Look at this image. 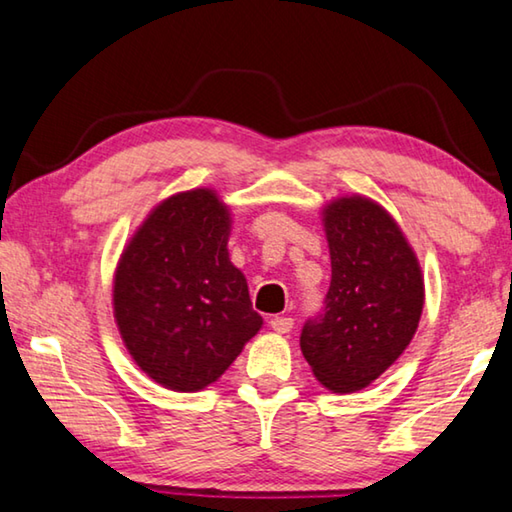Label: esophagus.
Here are the masks:
<instances>
[{"label":"esophagus","mask_w":512,"mask_h":512,"mask_svg":"<svg viewBox=\"0 0 512 512\" xmlns=\"http://www.w3.org/2000/svg\"><path fill=\"white\" fill-rule=\"evenodd\" d=\"M292 317H272L270 320V329L274 331V333H288L290 329H292Z\"/></svg>","instance_id":"1"}]
</instances>
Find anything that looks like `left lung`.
Returning <instances> with one entry per match:
<instances>
[{
	"label": "left lung",
	"mask_w": 512,
	"mask_h": 512,
	"mask_svg": "<svg viewBox=\"0 0 512 512\" xmlns=\"http://www.w3.org/2000/svg\"><path fill=\"white\" fill-rule=\"evenodd\" d=\"M331 254L324 313L306 322L301 354L326 390L358 392L404 354L424 308V274L404 231L363 195L322 208Z\"/></svg>",
	"instance_id": "left-lung-1"
}]
</instances>
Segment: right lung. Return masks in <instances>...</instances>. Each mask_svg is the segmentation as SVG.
Listing matches in <instances>:
<instances>
[{"instance_id": "obj_1", "label": "right lung", "mask_w": 512, "mask_h": 512, "mask_svg": "<svg viewBox=\"0 0 512 512\" xmlns=\"http://www.w3.org/2000/svg\"><path fill=\"white\" fill-rule=\"evenodd\" d=\"M231 222L215 190L177 192L149 211L117 261V331L133 363L167 390L215 383L263 326L226 249Z\"/></svg>"}]
</instances>
